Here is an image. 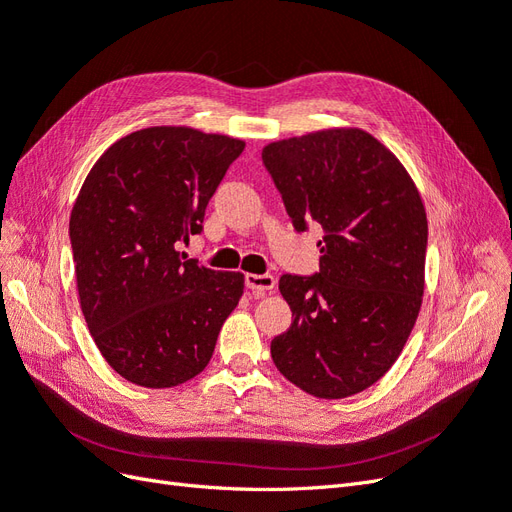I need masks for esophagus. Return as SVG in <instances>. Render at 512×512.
Returning a JSON list of instances; mask_svg holds the SVG:
<instances>
[{
  "label": "esophagus",
  "instance_id": "esophagus-1",
  "mask_svg": "<svg viewBox=\"0 0 512 512\" xmlns=\"http://www.w3.org/2000/svg\"><path fill=\"white\" fill-rule=\"evenodd\" d=\"M246 287L255 295H263L276 289V278L272 274H246Z\"/></svg>",
  "mask_w": 512,
  "mask_h": 512
}]
</instances>
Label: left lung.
Masks as SVG:
<instances>
[{
	"label": "left lung",
	"instance_id": "1",
	"mask_svg": "<svg viewBox=\"0 0 512 512\" xmlns=\"http://www.w3.org/2000/svg\"><path fill=\"white\" fill-rule=\"evenodd\" d=\"M261 159L298 232L323 227L317 276H280L293 323L274 366L323 400L372 387L400 357L425 289L427 217L402 161L359 127L263 146Z\"/></svg>",
	"mask_w": 512,
	"mask_h": 512
}]
</instances>
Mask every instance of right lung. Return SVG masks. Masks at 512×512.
<instances>
[{
    "instance_id": "right-lung-1",
    "label": "right lung",
    "mask_w": 512,
    "mask_h": 512,
    "mask_svg": "<svg viewBox=\"0 0 512 512\" xmlns=\"http://www.w3.org/2000/svg\"><path fill=\"white\" fill-rule=\"evenodd\" d=\"M244 140L187 125L134 131L95 161L70 217L76 287L89 332L114 372L151 389L200 374L244 293L242 272L178 251Z\"/></svg>"
}]
</instances>
